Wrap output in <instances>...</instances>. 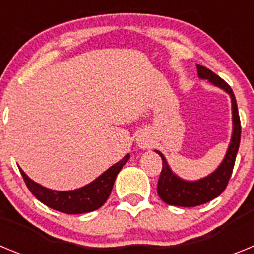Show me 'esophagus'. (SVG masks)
<instances>
[{
    "mask_svg": "<svg viewBox=\"0 0 254 254\" xmlns=\"http://www.w3.org/2000/svg\"><path fill=\"white\" fill-rule=\"evenodd\" d=\"M137 145L138 147H141V149H146V147H149L150 145V140L146 137V136H142V134H141V136H138L137 138Z\"/></svg>",
    "mask_w": 254,
    "mask_h": 254,
    "instance_id": "esophagus-1",
    "label": "esophagus"
}]
</instances>
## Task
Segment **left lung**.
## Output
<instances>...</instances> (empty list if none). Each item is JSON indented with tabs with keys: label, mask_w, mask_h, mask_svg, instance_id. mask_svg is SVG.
<instances>
[{
	"label": "left lung",
	"mask_w": 254,
	"mask_h": 254,
	"mask_svg": "<svg viewBox=\"0 0 254 254\" xmlns=\"http://www.w3.org/2000/svg\"><path fill=\"white\" fill-rule=\"evenodd\" d=\"M196 67L199 78L207 80L210 84L224 90L230 96L233 132L226 154L219 167L208 176L197 179V181H186L177 176L169 167L165 156L159 150H154L163 160V169H161L160 178L158 182L159 197L168 205L181 206V207H194V206L203 205L223 193L232 176L237 152L241 143V120H239L237 100H235L232 87L211 69L201 64H196Z\"/></svg>",
	"instance_id": "obj_1"
}]
</instances>
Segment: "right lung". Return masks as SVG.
<instances>
[{
	"label": "right lung",
	"instance_id": "obj_1",
	"mask_svg": "<svg viewBox=\"0 0 254 254\" xmlns=\"http://www.w3.org/2000/svg\"><path fill=\"white\" fill-rule=\"evenodd\" d=\"M128 159L129 154H127L125 158L112 165L109 169L105 170L103 174H100L89 185L72 190H55L43 187L42 185L29 178L21 168L19 169L30 192L39 199L40 202L53 210L60 211V212L77 215L91 212L104 205L111 194L116 177L118 176L123 165L128 161Z\"/></svg>",
	"mask_w": 254,
	"mask_h": 254
}]
</instances>
